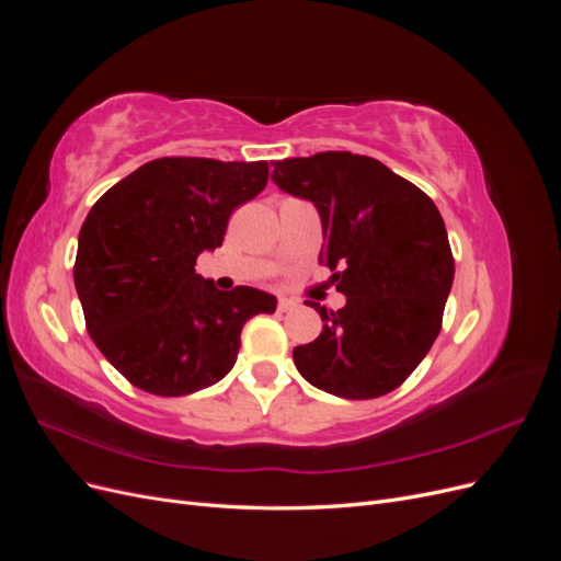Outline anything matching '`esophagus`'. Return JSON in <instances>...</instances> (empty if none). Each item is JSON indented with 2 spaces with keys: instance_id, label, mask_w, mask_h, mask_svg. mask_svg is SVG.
<instances>
[{
  "instance_id": "1",
  "label": "esophagus",
  "mask_w": 561,
  "mask_h": 561,
  "mask_svg": "<svg viewBox=\"0 0 561 561\" xmlns=\"http://www.w3.org/2000/svg\"><path fill=\"white\" fill-rule=\"evenodd\" d=\"M293 309H297V301L295 299H290V297H278V311H293Z\"/></svg>"
}]
</instances>
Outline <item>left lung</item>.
<instances>
[{
	"instance_id": "1",
	"label": "left lung",
	"mask_w": 561,
	"mask_h": 561,
	"mask_svg": "<svg viewBox=\"0 0 561 561\" xmlns=\"http://www.w3.org/2000/svg\"><path fill=\"white\" fill-rule=\"evenodd\" d=\"M271 165L283 192L318 208V262L346 295L339 311L309 301L325 325L293 351L299 375L336 398H381L412 375L443 328L454 280L443 215L410 180L351 151Z\"/></svg>"
}]
</instances>
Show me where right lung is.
<instances>
[{"label": "right lung", "mask_w": 561, "mask_h": 561, "mask_svg": "<svg viewBox=\"0 0 561 561\" xmlns=\"http://www.w3.org/2000/svg\"><path fill=\"white\" fill-rule=\"evenodd\" d=\"M266 180V161L165 157L95 201L79 231L75 285L95 346L133 386L180 398L217 383L245 322L276 311L274 295L217 290L194 271Z\"/></svg>", "instance_id": "1"}]
</instances>
